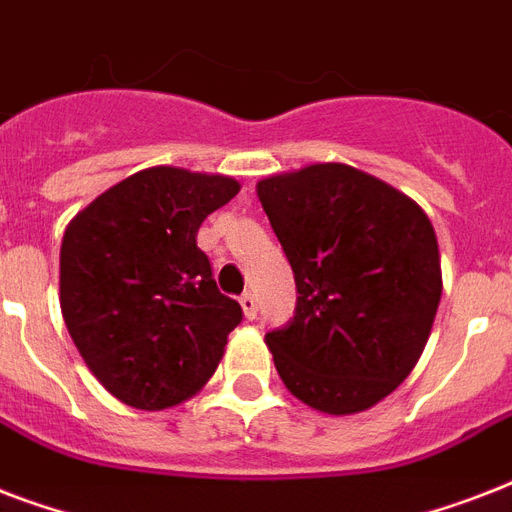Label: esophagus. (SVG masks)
<instances>
[{"label":"esophagus","mask_w":512,"mask_h":512,"mask_svg":"<svg viewBox=\"0 0 512 512\" xmlns=\"http://www.w3.org/2000/svg\"><path fill=\"white\" fill-rule=\"evenodd\" d=\"M239 303H241V311H244V316H247V319H255V316H257V297L252 295V292H244Z\"/></svg>","instance_id":"esophagus-1"}]
</instances>
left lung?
<instances>
[{
    "label": "left lung",
    "instance_id": "left-lung-1",
    "mask_svg": "<svg viewBox=\"0 0 512 512\" xmlns=\"http://www.w3.org/2000/svg\"><path fill=\"white\" fill-rule=\"evenodd\" d=\"M257 199L300 295L265 335L281 382L316 412H364L409 377L433 329L444 284L430 217L335 162L265 177Z\"/></svg>",
    "mask_w": 512,
    "mask_h": 512
}]
</instances>
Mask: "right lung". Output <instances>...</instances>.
I'll return each instance as SVG.
<instances>
[{"label": "right lung", "instance_id": "1", "mask_svg": "<svg viewBox=\"0 0 512 512\" xmlns=\"http://www.w3.org/2000/svg\"><path fill=\"white\" fill-rule=\"evenodd\" d=\"M239 188L225 175L148 167L68 223L60 311L84 364L122 404L170 409L215 374L241 305L217 292L196 233Z\"/></svg>", "mask_w": 512, "mask_h": 512}]
</instances>
